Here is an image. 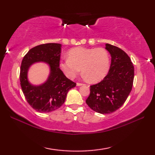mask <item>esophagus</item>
Instances as JSON below:
<instances>
[{
  "label": "esophagus",
  "instance_id": "obj_1",
  "mask_svg": "<svg viewBox=\"0 0 155 155\" xmlns=\"http://www.w3.org/2000/svg\"><path fill=\"white\" fill-rule=\"evenodd\" d=\"M77 86H81V85H84V84L81 83H77Z\"/></svg>",
  "mask_w": 155,
  "mask_h": 155
}]
</instances>
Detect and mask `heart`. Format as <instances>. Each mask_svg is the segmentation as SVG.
Instances as JSON below:
<instances>
[{
  "label": "heart",
  "instance_id": "1",
  "mask_svg": "<svg viewBox=\"0 0 155 155\" xmlns=\"http://www.w3.org/2000/svg\"><path fill=\"white\" fill-rule=\"evenodd\" d=\"M68 59L60 60V69L70 79H74L80 72L91 82H98L109 72L110 58L108 52L103 48L77 47L68 52Z\"/></svg>",
  "mask_w": 155,
  "mask_h": 155
}]
</instances>
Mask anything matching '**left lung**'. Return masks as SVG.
<instances>
[{"label":"left lung","mask_w":155,"mask_h":155,"mask_svg":"<svg viewBox=\"0 0 155 155\" xmlns=\"http://www.w3.org/2000/svg\"><path fill=\"white\" fill-rule=\"evenodd\" d=\"M111 57L109 72L101 82L90 86V94L86 103L93 111L109 114L125 103L134 79V66L130 57L117 46L105 44Z\"/></svg>","instance_id":"1"}]
</instances>
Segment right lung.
I'll return each instance as SVG.
<instances>
[{"label": "right lung", "mask_w": 155, "mask_h": 155, "mask_svg": "<svg viewBox=\"0 0 155 155\" xmlns=\"http://www.w3.org/2000/svg\"><path fill=\"white\" fill-rule=\"evenodd\" d=\"M61 52V44H41L31 48L22 61L21 88L28 103L38 112L49 113L59 109L64 103L68 91L76 86L60 70ZM36 62L48 64L50 70L47 81L40 85H33L28 78V70Z\"/></svg>", "instance_id": "1"}]
</instances>
